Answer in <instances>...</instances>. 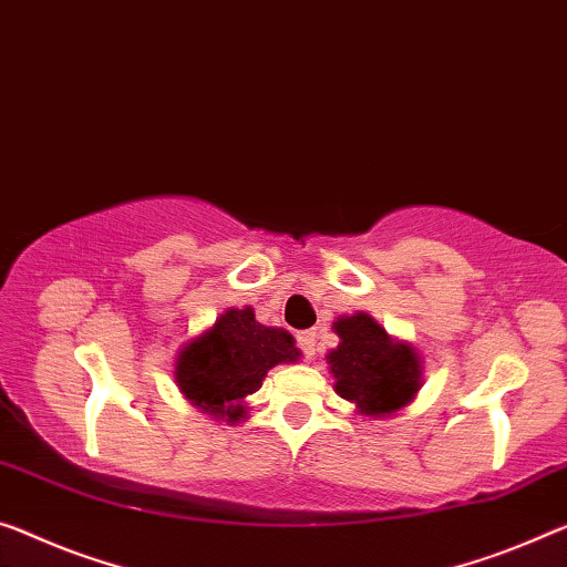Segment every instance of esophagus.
<instances>
[{
    "instance_id": "1",
    "label": "esophagus",
    "mask_w": 567,
    "mask_h": 567,
    "mask_svg": "<svg viewBox=\"0 0 567 567\" xmlns=\"http://www.w3.org/2000/svg\"><path fill=\"white\" fill-rule=\"evenodd\" d=\"M296 342H299V347H301V352L309 357L317 354V332H299V337H296Z\"/></svg>"
}]
</instances>
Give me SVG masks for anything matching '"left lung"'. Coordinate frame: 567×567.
Wrapping results in <instances>:
<instances>
[{
	"instance_id": "8db88e82",
	"label": "left lung",
	"mask_w": 567,
	"mask_h": 567,
	"mask_svg": "<svg viewBox=\"0 0 567 567\" xmlns=\"http://www.w3.org/2000/svg\"><path fill=\"white\" fill-rule=\"evenodd\" d=\"M332 329L339 344L327 354V364L334 393L368 421L405 411L423 385V360L415 347L390 337L368 311L339 317Z\"/></svg>"
}]
</instances>
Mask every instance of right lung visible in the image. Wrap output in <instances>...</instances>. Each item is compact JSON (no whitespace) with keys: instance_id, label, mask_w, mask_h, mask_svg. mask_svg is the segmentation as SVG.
Segmentation results:
<instances>
[{"instance_id":"1","label":"right lung","mask_w":567,"mask_h":567,"mask_svg":"<svg viewBox=\"0 0 567 567\" xmlns=\"http://www.w3.org/2000/svg\"><path fill=\"white\" fill-rule=\"evenodd\" d=\"M299 360L301 350L286 329L264 327L250 307L225 309L179 347L174 382L189 405L233 425L248 417L246 398L260 390L268 370Z\"/></svg>"}]
</instances>
